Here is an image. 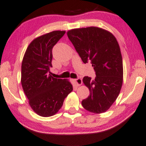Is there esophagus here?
<instances>
[{
	"label": "esophagus",
	"mask_w": 146,
	"mask_h": 146,
	"mask_svg": "<svg viewBox=\"0 0 146 146\" xmlns=\"http://www.w3.org/2000/svg\"><path fill=\"white\" fill-rule=\"evenodd\" d=\"M74 81H75V85L77 86L81 85L82 83H83V81H82V79H81V78H78V79H76L74 80Z\"/></svg>",
	"instance_id": "obj_1"
}]
</instances>
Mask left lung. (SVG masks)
<instances>
[{
	"instance_id": "8db88e82",
	"label": "left lung",
	"mask_w": 146,
	"mask_h": 146,
	"mask_svg": "<svg viewBox=\"0 0 146 146\" xmlns=\"http://www.w3.org/2000/svg\"><path fill=\"white\" fill-rule=\"evenodd\" d=\"M67 34L83 63L91 61L96 73L94 79L83 78L90 95L82 100V105L94 114L106 112L116 100L123 82L122 57L116 38L94 26L72 29Z\"/></svg>"
}]
</instances>
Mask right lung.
Masks as SVG:
<instances>
[{
    "mask_svg": "<svg viewBox=\"0 0 146 146\" xmlns=\"http://www.w3.org/2000/svg\"><path fill=\"white\" fill-rule=\"evenodd\" d=\"M65 33L56 30L35 38L22 59V88L30 107L39 116L49 117L56 114L73 91L68 80L56 79L50 75L52 49Z\"/></svg>",
    "mask_w": 146,
    "mask_h": 146,
    "instance_id": "obj_1",
    "label": "right lung"
}]
</instances>
